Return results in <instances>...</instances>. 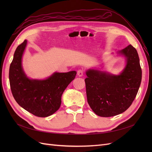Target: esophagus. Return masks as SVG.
Listing matches in <instances>:
<instances>
[{
  "label": "esophagus",
  "instance_id": "obj_1",
  "mask_svg": "<svg viewBox=\"0 0 152 152\" xmlns=\"http://www.w3.org/2000/svg\"><path fill=\"white\" fill-rule=\"evenodd\" d=\"M84 73V71L83 69H80V70L77 71V75L79 77H82V75H83Z\"/></svg>",
  "mask_w": 152,
  "mask_h": 152
}]
</instances>
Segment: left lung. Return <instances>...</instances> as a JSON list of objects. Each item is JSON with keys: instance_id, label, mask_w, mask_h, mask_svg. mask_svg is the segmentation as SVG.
<instances>
[{"instance_id": "left-lung-1", "label": "left lung", "mask_w": 152, "mask_h": 152, "mask_svg": "<svg viewBox=\"0 0 152 152\" xmlns=\"http://www.w3.org/2000/svg\"><path fill=\"white\" fill-rule=\"evenodd\" d=\"M119 53L127 59L126 66L119 75L96 70L86 72L87 102L100 117H113L125 112L135 99L141 84L142 71L136 49L130 44Z\"/></svg>"}]
</instances>
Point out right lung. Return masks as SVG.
<instances>
[{"mask_svg": "<svg viewBox=\"0 0 152 152\" xmlns=\"http://www.w3.org/2000/svg\"><path fill=\"white\" fill-rule=\"evenodd\" d=\"M27 40L16 48L10 68V82L16 102L26 111L39 117L51 115L60 107L61 96L77 72L54 73L42 80H31L26 76L21 66V58Z\"/></svg>", "mask_w": 152, "mask_h": 152, "instance_id": "1", "label": "right lung"}]
</instances>
